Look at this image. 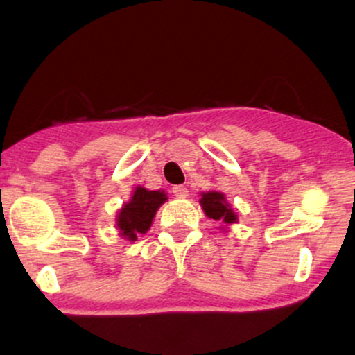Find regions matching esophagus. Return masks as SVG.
<instances>
[{"label": "esophagus", "instance_id": "34e87169", "mask_svg": "<svg viewBox=\"0 0 355 355\" xmlns=\"http://www.w3.org/2000/svg\"><path fill=\"white\" fill-rule=\"evenodd\" d=\"M172 191H173L175 195H177V197H180V198L187 197V195H189V190H187V187H183V185H175Z\"/></svg>", "mask_w": 355, "mask_h": 355}]
</instances>
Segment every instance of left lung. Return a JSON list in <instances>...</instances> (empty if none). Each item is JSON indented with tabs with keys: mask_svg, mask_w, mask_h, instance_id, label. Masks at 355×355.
Listing matches in <instances>:
<instances>
[{
	"mask_svg": "<svg viewBox=\"0 0 355 355\" xmlns=\"http://www.w3.org/2000/svg\"><path fill=\"white\" fill-rule=\"evenodd\" d=\"M200 207L207 217L215 220V222L222 223V225L218 227L220 230H227L232 223L239 222L237 214H235V210L232 209L230 203L227 202V197L223 191H217V190L202 191Z\"/></svg>",
	"mask_w": 355,
	"mask_h": 355,
	"instance_id": "left-lung-1",
	"label": "left lung"
}]
</instances>
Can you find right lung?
<instances>
[{"label": "right lung", "instance_id": "right-lung-1", "mask_svg": "<svg viewBox=\"0 0 355 355\" xmlns=\"http://www.w3.org/2000/svg\"><path fill=\"white\" fill-rule=\"evenodd\" d=\"M168 200L165 190H148L137 185L128 202L116 214V230L121 239L135 242L138 235L150 230L158 209Z\"/></svg>", "mask_w": 355, "mask_h": 355}]
</instances>
